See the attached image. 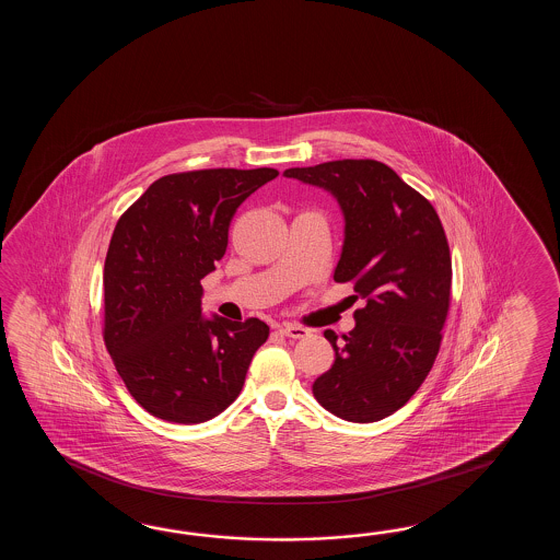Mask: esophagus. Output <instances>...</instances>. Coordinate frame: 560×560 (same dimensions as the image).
Listing matches in <instances>:
<instances>
[{"instance_id": "obj_1", "label": "esophagus", "mask_w": 560, "mask_h": 560, "mask_svg": "<svg viewBox=\"0 0 560 560\" xmlns=\"http://www.w3.org/2000/svg\"><path fill=\"white\" fill-rule=\"evenodd\" d=\"M280 334H284L288 338L298 340V338H306V336H310V330L308 328L296 326V324H282V326H280Z\"/></svg>"}]
</instances>
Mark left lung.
<instances>
[{
    "label": "left lung",
    "mask_w": 560,
    "mask_h": 560,
    "mask_svg": "<svg viewBox=\"0 0 560 560\" xmlns=\"http://www.w3.org/2000/svg\"><path fill=\"white\" fill-rule=\"evenodd\" d=\"M284 176L328 191L340 206L345 242L334 280L352 282L366 302L342 345L332 330L324 332L336 358L312 393L348 422L390 417L429 376L441 348L453 280L441 218L376 160L290 167Z\"/></svg>",
    "instance_id": "obj_1"
}]
</instances>
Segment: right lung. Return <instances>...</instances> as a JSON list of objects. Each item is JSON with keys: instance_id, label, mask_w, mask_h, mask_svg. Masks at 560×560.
I'll use <instances>...</instances> for the list:
<instances>
[{"instance_id": "add662e5", "label": "right lung", "mask_w": 560, "mask_h": 560, "mask_svg": "<svg viewBox=\"0 0 560 560\" xmlns=\"http://www.w3.org/2000/svg\"><path fill=\"white\" fill-rule=\"evenodd\" d=\"M276 176L272 167L170 174L119 218L104 266V340L150 415L200 424L238 398L270 328L202 314L200 280L226 254L240 203Z\"/></svg>"}]
</instances>
